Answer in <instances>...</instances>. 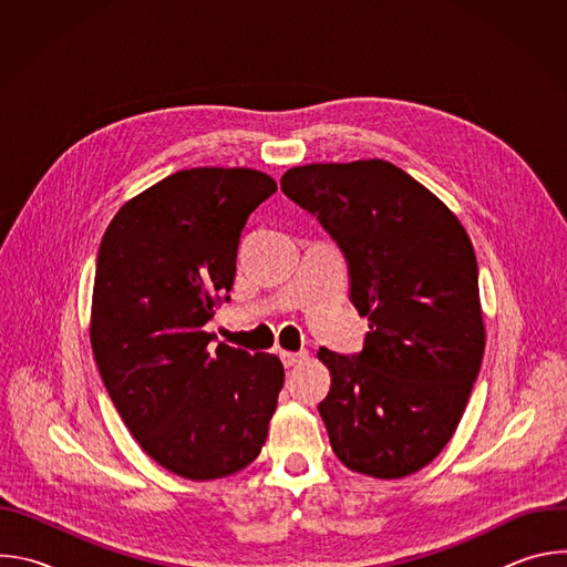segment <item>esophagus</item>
<instances>
[{
  "instance_id": "34e87169",
  "label": "esophagus",
  "mask_w": 567,
  "mask_h": 567,
  "mask_svg": "<svg viewBox=\"0 0 567 567\" xmlns=\"http://www.w3.org/2000/svg\"><path fill=\"white\" fill-rule=\"evenodd\" d=\"M280 359L285 363V368H293V365H300L305 359H307V352L300 350V352H280Z\"/></svg>"
}]
</instances>
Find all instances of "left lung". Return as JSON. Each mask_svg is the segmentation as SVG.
Wrapping results in <instances>:
<instances>
[{
	"instance_id": "1",
	"label": "left lung",
	"mask_w": 567,
	"mask_h": 567,
	"mask_svg": "<svg viewBox=\"0 0 567 567\" xmlns=\"http://www.w3.org/2000/svg\"><path fill=\"white\" fill-rule=\"evenodd\" d=\"M343 251L370 332L357 354L318 350V403L337 457L372 477L426 466L455 433L484 352L477 262L457 217L381 158L311 164L280 179Z\"/></svg>"
}]
</instances>
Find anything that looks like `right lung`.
I'll return each mask as SVG.
<instances>
[{
  "label": "right lung",
  "instance_id": "add662e5",
  "mask_svg": "<svg viewBox=\"0 0 567 567\" xmlns=\"http://www.w3.org/2000/svg\"><path fill=\"white\" fill-rule=\"evenodd\" d=\"M276 182L249 168H193L127 202L107 226L94 280L92 348L141 449L188 480L249 466L285 381L276 354L213 346L230 300L241 228Z\"/></svg>",
  "mask_w": 567,
  "mask_h": 567
}]
</instances>
